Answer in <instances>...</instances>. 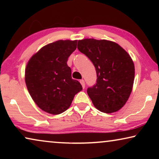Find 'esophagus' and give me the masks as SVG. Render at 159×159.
<instances>
[{"mask_svg":"<svg viewBox=\"0 0 159 159\" xmlns=\"http://www.w3.org/2000/svg\"><path fill=\"white\" fill-rule=\"evenodd\" d=\"M80 83H81V84H82V88H85V84H84V80H80Z\"/></svg>","mask_w":159,"mask_h":159,"instance_id":"obj_1","label":"esophagus"}]
</instances>
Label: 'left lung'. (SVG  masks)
Listing matches in <instances>:
<instances>
[{
    "label": "left lung",
    "instance_id": "obj_1",
    "mask_svg": "<svg viewBox=\"0 0 159 159\" xmlns=\"http://www.w3.org/2000/svg\"><path fill=\"white\" fill-rule=\"evenodd\" d=\"M77 48L96 70V84L87 90L93 104L106 114L118 111L132 90L134 66L132 58L119 44L107 40L83 39L78 40Z\"/></svg>",
    "mask_w": 159,
    "mask_h": 159
}]
</instances>
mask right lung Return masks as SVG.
Masks as SVG:
<instances>
[{
	"instance_id": "add662e5",
	"label": "right lung",
	"mask_w": 159,
	"mask_h": 159,
	"mask_svg": "<svg viewBox=\"0 0 159 159\" xmlns=\"http://www.w3.org/2000/svg\"><path fill=\"white\" fill-rule=\"evenodd\" d=\"M77 40H58L39 50L28 61L25 83L36 105L53 115L64 112L74 97L82 90L81 84L71 78L68 58L77 48Z\"/></svg>"
}]
</instances>
